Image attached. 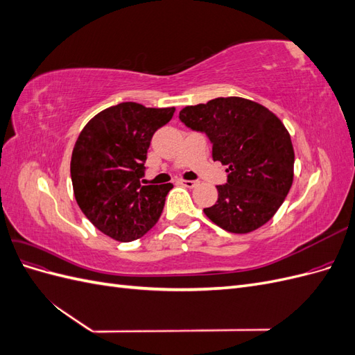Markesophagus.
Here are the masks:
<instances>
[{
    "mask_svg": "<svg viewBox=\"0 0 355 355\" xmlns=\"http://www.w3.org/2000/svg\"><path fill=\"white\" fill-rule=\"evenodd\" d=\"M180 185H184L187 188H194L197 185V180H180Z\"/></svg>",
    "mask_w": 355,
    "mask_h": 355,
    "instance_id": "esophagus-1",
    "label": "esophagus"
}]
</instances>
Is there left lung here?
Instances as JSON below:
<instances>
[{"instance_id":"left-lung-1","label":"left lung","mask_w":355,"mask_h":355,"mask_svg":"<svg viewBox=\"0 0 355 355\" xmlns=\"http://www.w3.org/2000/svg\"><path fill=\"white\" fill-rule=\"evenodd\" d=\"M179 120L206 133L213 159L228 166L227 184L216 187L218 201L204 209L206 216L234 234L261 228L293 184V145L280 118L259 103L231 96L185 106Z\"/></svg>"}]
</instances>
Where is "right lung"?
<instances>
[{
  "mask_svg": "<svg viewBox=\"0 0 355 355\" xmlns=\"http://www.w3.org/2000/svg\"><path fill=\"white\" fill-rule=\"evenodd\" d=\"M175 108L123 102L85 124L71 158L73 196L96 228L116 241H133L161 216L171 184L144 185L151 139Z\"/></svg>",
  "mask_w": 355,
  "mask_h": 355,
  "instance_id": "right-lung-1",
  "label": "right lung"
}]
</instances>
